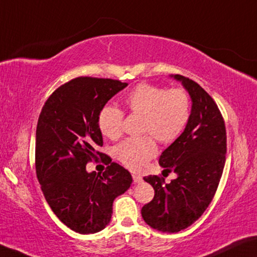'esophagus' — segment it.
<instances>
[{
  "mask_svg": "<svg viewBox=\"0 0 257 257\" xmlns=\"http://www.w3.org/2000/svg\"><path fill=\"white\" fill-rule=\"evenodd\" d=\"M132 178H133V181L136 184H138V183H141L142 181V177L141 176H138V175H133L132 176Z\"/></svg>",
  "mask_w": 257,
  "mask_h": 257,
  "instance_id": "1",
  "label": "esophagus"
}]
</instances>
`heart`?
Here are the masks:
<instances>
[{
    "label": "heart",
    "instance_id": "b5f03b06",
    "mask_svg": "<svg viewBox=\"0 0 257 257\" xmlns=\"http://www.w3.org/2000/svg\"><path fill=\"white\" fill-rule=\"evenodd\" d=\"M131 115H141V132L149 133L130 138L116 147V157L128 169L138 171L157 153L154 138L169 144L178 138L186 126L191 112V97L186 89L140 84L125 97ZM124 112L113 105H105L98 113V128L109 139H118L123 133Z\"/></svg>",
    "mask_w": 257,
    "mask_h": 257
}]
</instances>
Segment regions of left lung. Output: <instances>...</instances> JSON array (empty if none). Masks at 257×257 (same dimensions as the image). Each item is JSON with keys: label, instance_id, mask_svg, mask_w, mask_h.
Listing matches in <instances>:
<instances>
[{"label": "left lung", "instance_id": "8db88e82", "mask_svg": "<svg viewBox=\"0 0 257 257\" xmlns=\"http://www.w3.org/2000/svg\"><path fill=\"white\" fill-rule=\"evenodd\" d=\"M192 98V112L185 131L160 156L164 171L178 178L167 184L162 176H148L155 195L141 209L149 226L175 233L200 218L214 199L225 164L226 130L218 106L192 79L176 74Z\"/></svg>", "mask_w": 257, "mask_h": 257}]
</instances>
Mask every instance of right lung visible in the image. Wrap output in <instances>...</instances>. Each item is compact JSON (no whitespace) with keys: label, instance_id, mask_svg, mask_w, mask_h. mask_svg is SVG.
<instances>
[{"label":"right lung","instance_id":"add662e5","mask_svg":"<svg viewBox=\"0 0 257 257\" xmlns=\"http://www.w3.org/2000/svg\"><path fill=\"white\" fill-rule=\"evenodd\" d=\"M127 84L109 78L78 77L48 97L39 116L35 170L43 195L62 223L81 234L109 224L112 203L132 184L127 170L106 154L97 119L101 109ZM97 156L108 164L102 175L85 164Z\"/></svg>","mask_w":257,"mask_h":257}]
</instances>
